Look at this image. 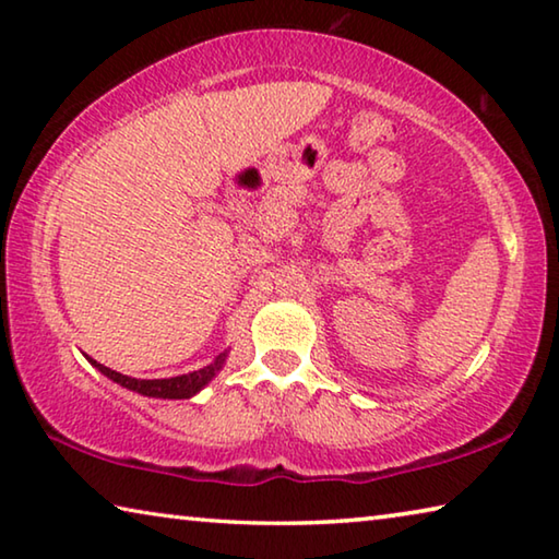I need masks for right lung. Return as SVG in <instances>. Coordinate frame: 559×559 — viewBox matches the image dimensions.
<instances>
[{
    "label": "right lung",
    "instance_id": "right-lung-1",
    "mask_svg": "<svg viewBox=\"0 0 559 559\" xmlns=\"http://www.w3.org/2000/svg\"><path fill=\"white\" fill-rule=\"evenodd\" d=\"M226 357H229V349H224L222 355L214 357V362H210L202 370L187 372V374H177V377H167V380H138V377H128L120 374L110 367L96 362L86 355L88 362L96 367L100 374H106L108 380H112L120 386H126L130 392H138L143 396H155V400H192L194 394H200L206 384H210L216 374H219L222 367L226 365Z\"/></svg>",
    "mask_w": 559,
    "mask_h": 559
}]
</instances>
